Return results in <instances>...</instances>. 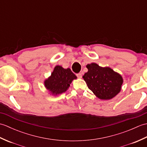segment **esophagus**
<instances>
[{"instance_id":"obj_1","label":"esophagus","mask_w":147,"mask_h":147,"mask_svg":"<svg viewBox=\"0 0 147 147\" xmlns=\"http://www.w3.org/2000/svg\"><path fill=\"white\" fill-rule=\"evenodd\" d=\"M76 76L78 78H81L82 77V73H78V74H76Z\"/></svg>"}]
</instances>
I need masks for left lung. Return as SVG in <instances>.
<instances>
[{"label":"left lung","instance_id":"obj_1","mask_svg":"<svg viewBox=\"0 0 147 147\" xmlns=\"http://www.w3.org/2000/svg\"><path fill=\"white\" fill-rule=\"evenodd\" d=\"M88 72L83 78L88 88L98 98L111 99L120 92L123 80L121 76L109 67H102L95 63L86 65Z\"/></svg>","mask_w":147,"mask_h":147}]
</instances>
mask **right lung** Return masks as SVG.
Listing matches in <instances>:
<instances>
[{
	"label": "right lung",
	"instance_id": "obj_1",
	"mask_svg": "<svg viewBox=\"0 0 147 147\" xmlns=\"http://www.w3.org/2000/svg\"><path fill=\"white\" fill-rule=\"evenodd\" d=\"M74 79H76V76L69 68L64 69L57 65L51 76L45 81V86L52 94L57 95L66 91Z\"/></svg>",
	"mask_w": 147,
	"mask_h": 147
}]
</instances>
